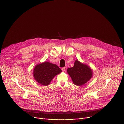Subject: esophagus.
Segmentation results:
<instances>
[{
	"instance_id": "1",
	"label": "esophagus",
	"mask_w": 124,
	"mask_h": 124,
	"mask_svg": "<svg viewBox=\"0 0 124 124\" xmlns=\"http://www.w3.org/2000/svg\"><path fill=\"white\" fill-rule=\"evenodd\" d=\"M66 67H62V71L63 72H65V70H66Z\"/></svg>"
}]
</instances>
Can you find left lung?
Wrapping results in <instances>:
<instances>
[{"label":"left lung","instance_id":"left-lung-1","mask_svg":"<svg viewBox=\"0 0 124 124\" xmlns=\"http://www.w3.org/2000/svg\"><path fill=\"white\" fill-rule=\"evenodd\" d=\"M67 71L71 77L73 83L76 85H85L93 76V72L88 66L83 64L77 60L74 63V66L68 68Z\"/></svg>","mask_w":124,"mask_h":124}]
</instances>
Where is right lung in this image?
I'll return each instance as SVG.
<instances>
[{"label": "right lung", "instance_id": "right-lung-1", "mask_svg": "<svg viewBox=\"0 0 124 124\" xmlns=\"http://www.w3.org/2000/svg\"><path fill=\"white\" fill-rule=\"evenodd\" d=\"M61 72L57 65L45 62L36 66L33 74L34 79L39 84L47 86L49 85L54 76Z\"/></svg>", "mask_w": 124, "mask_h": 124}]
</instances>
